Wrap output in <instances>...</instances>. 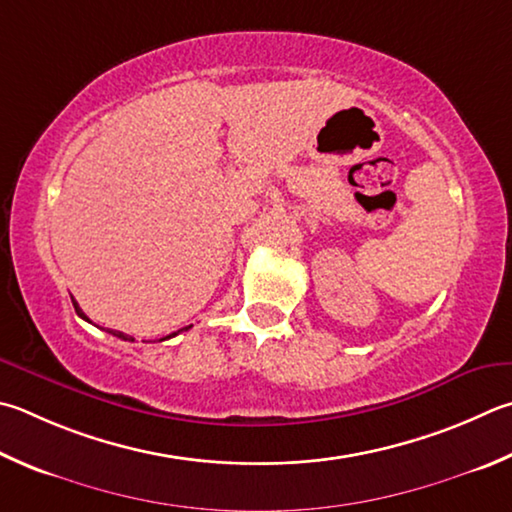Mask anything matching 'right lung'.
Wrapping results in <instances>:
<instances>
[{"instance_id":"right-lung-1","label":"right lung","mask_w":512,"mask_h":512,"mask_svg":"<svg viewBox=\"0 0 512 512\" xmlns=\"http://www.w3.org/2000/svg\"><path fill=\"white\" fill-rule=\"evenodd\" d=\"M73 306H76V313L80 315V318H82V320H87V322H91V320L87 318V315H85V313H82V309H80V306H78V302H76V300H73ZM190 327H192V324H190ZM190 327H185V329H179V331H176V333H181V331H188ZM109 333H114V336H116V338H120V340H132V342H134V338H132V336H125V333H120V331H109ZM176 333H172V336H176ZM172 336H167V338H172ZM167 338H163V340H167Z\"/></svg>"}]
</instances>
